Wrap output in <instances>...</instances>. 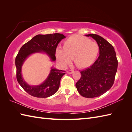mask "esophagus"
<instances>
[{
  "mask_svg": "<svg viewBox=\"0 0 132 132\" xmlns=\"http://www.w3.org/2000/svg\"><path fill=\"white\" fill-rule=\"evenodd\" d=\"M74 72V70H69L67 71V73H68L69 74H72Z\"/></svg>",
  "mask_w": 132,
  "mask_h": 132,
  "instance_id": "obj_1",
  "label": "esophagus"
}]
</instances>
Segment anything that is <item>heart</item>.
<instances>
[{"label": "heart", "mask_w": 132, "mask_h": 132, "mask_svg": "<svg viewBox=\"0 0 132 132\" xmlns=\"http://www.w3.org/2000/svg\"><path fill=\"white\" fill-rule=\"evenodd\" d=\"M99 53L96 43L82 36L72 35L63 42L62 49H57L56 57L63 66L68 65L73 59L78 68L84 69L95 62Z\"/></svg>", "instance_id": "obj_1"}]
</instances>
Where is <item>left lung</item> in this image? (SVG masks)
<instances>
[{"label": "left lung", "instance_id": "1", "mask_svg": "<svg viewBox=\"0 0 132 132\" xmlns=\"http://www.w3.org/2000/svg\"><path fill=\"white\" fill-rule=\"evenodd\" d=\"M86 36L96 40L100 55L92 66L81 71V77L75 86L82 96L93 98L105 93L113 86L118 61L114 47L104 38L95 34Z\"/></svg>", "mask_w": 132, "mask_h": 132}]
</instances>
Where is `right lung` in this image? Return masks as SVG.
I'll return each mask as SVG.
<instances>
[{"instance_id":"obj_1","label":"right lung","mask_w":132,"mask_h":132,"mask_svg":"<svg viewBox=\"0 0 132 132\" xmlns=\"http://www.w3.org/2000/svg\"><path fill=\"white\" fill-rule=\"evenodd\" d=\"M66 37L60 33L38 35L25 44L20 49L15 59L16 78L18 83L28 94L36 97L46 98L51 96L58 91L60 80L65 74L64 71L52 68L49 76L38 86H30L22 77L21 67L24 62L30 54L45 52L52 61H55V51L58 44Z\"/></svg>"}]
</instances>
